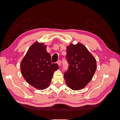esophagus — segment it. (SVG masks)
Wrapping results in <instances>:
<instances>
[{"mask_svg":"<svg viewBox=\"0 0 120 120\" xmlns=\"http://www.w3.org/2000/svg\"><path fill=\"white\" fill-rule=\"evenodd\" d=\"M57 64H58V65H59V66H60V64H61V61H60V60H58V61H57Z\"/></svg>","mask_w":120,"mask_h":120,"instance_id":"1","label":"esophagus"}]
</instances>
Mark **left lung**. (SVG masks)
Returning <instances> with one entry per match:
<instances>
[{
    "label": "left lung",
    "instance_id": "1",
    "mask_svg": "<svg viewBox=\"0 0 120 120\" xmlns=\"http://www.w3.org/2000/svg\"><path fill=\"white\" fill-rule=\"evenodd\" d=\"M67 60L69 64L64 78L70 89H82L91 81L97 68L96 59L81 43H71L67 47Z\"/></svg>",
    "mask_w": 120,
    "mask_h": 120
}]
</instances>
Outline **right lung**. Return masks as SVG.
<instances>
[{"mask_svg":"<svg viewBox=\"0 0 120 120\" xmlns=\"http://www.w3.org/2000/svg\"><path fill=\"white\" fill-rule=\"evenodd\" d=\"M43 43L34 42L21 60L20 70L29 84L40 90L48 88L53 72L59 68L57 64H52L51 56L46 52Z\"/></svg>","mask_w":120,"mask_h":120,"instance_id":"add662e5","label":"right lung"}]
</instances>
